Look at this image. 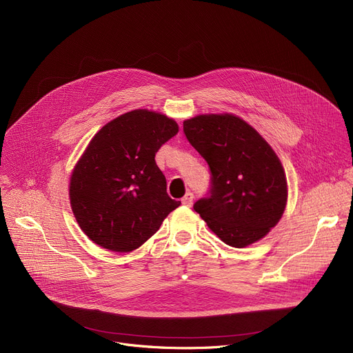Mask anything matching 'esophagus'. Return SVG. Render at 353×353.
<instances>
[{
    "mask_svg": "<svg viewBox=\"0 0 353 353\" xmlns=\"http://www.w3.org/2000/svg\"><path fill=\"white\" fill-rule=\"evenodd\" d=\"M193 199H194V196H193V193H186V196H184L183 199H181V203L184 206H192L193 205Z\"/></svg>",
    "mask_w": 353,
    "mask_h": 353,
    "instance_id": "34e87169",
    "label": "esophagus"
}]
</instances>
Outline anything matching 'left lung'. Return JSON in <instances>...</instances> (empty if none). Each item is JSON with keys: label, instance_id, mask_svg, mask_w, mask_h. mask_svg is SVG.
Returning <instances> with one entry per match:
<instances>
[{"label": "left lung", "instance_id": "8db88e82", "mask_svg": "<svg viewBox=\"0 0 353 353\" xmlns=\"http://www.w3.org/2000/svg\"><path fill=\"white\" fill-rule=\"evenodd\" d=\"M183 132L212 174L206 197L193 209L229 246L265 237L288 200L285 170L272 147L233 114L197 116L183 123Z\"/></svg>", "mask_w": 353, "mask_h": 353}]
</instances>
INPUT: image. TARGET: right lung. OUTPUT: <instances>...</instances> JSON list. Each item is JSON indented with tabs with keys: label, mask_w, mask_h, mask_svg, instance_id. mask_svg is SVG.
I'll list each match as a JSON object with an SVG mask.
<instances>
[{
	"label": "right lung",
	"mask_w": 353,
	"mask_h": 353,
	"mask_svg": "<svg viewBox=\"0 0 353 353\" xmlns=\"http://www.w3.org/2000/svg\"><path fill=\"white\" fill-rule=\"evenodd\" d=\"M179 132L174 120L134 110L92 137L70 181V201L81 230L113 252L140 248L180 201L167 194L156 164L159 148Z\"/></svg>",
	"instance_id": "add662e5"
}]
</instances>
